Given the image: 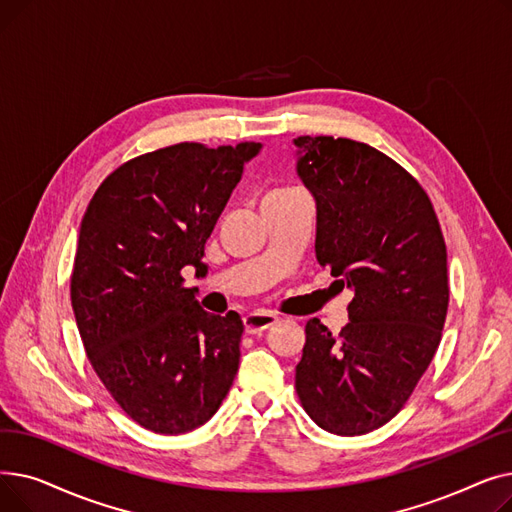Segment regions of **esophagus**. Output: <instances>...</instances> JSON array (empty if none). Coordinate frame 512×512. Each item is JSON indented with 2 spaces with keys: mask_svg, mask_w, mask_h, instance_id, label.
I'll list each match as a JSON object with an SVG mask.
<instances>
[{
  "mask_svg": "<svg viewBox=\"0 0 512 512\" xmlns=\"http://www.w3.org/2000/svg\"><path fill=\"white\" fill-rule=\"evenodd\" d=\"M278 321V315L276 313H270V311H253L249 315H245V328L249 334H257V332H263L270 326H274Z\"/></svg>",
  "mask_w": 512,
  "mask_h": 512,
  "instance_id": "1",
  "label": "esophagus"
}]
</instances>
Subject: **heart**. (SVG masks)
Returning a JSON list of instances; mask_svg holds the SVG:
<instances>
[{"mask_svg":"<svg viewBox=\"0 0 512 512\" xmlns=\"http://www.w3.org/2000/svg\"><path fill=\"white\" fill-rule=\"evenodd\" d=\"M297 191H292V188H276V191H270L265 197H280V195H292Z\"/></svg>","mask_w":512,"mask_h":512,"instance_id":"b5f03b06","label":"heart"}]
</instances>
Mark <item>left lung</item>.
I'll return each mask as SVG.
<instances>
[{
    "label": "left lung",
    "instance_id": "obj_1",
    "mask_svg": "<svg viewBox=\"0 0 512 512\" xmlns=\"http://www.w3.org/2000/svg\"><path fill=\"white\" fill-rule=\"evenodd\" d=\"M297 174L317 203L315 257L348 288V324L305 326L294 388L330 434L361 436L409 400L442 338L446 242L421 184L365 143L299 137Z\"/></svg>",
    "mask_w": 512,
    "mask_h": 512
}]
</instances>
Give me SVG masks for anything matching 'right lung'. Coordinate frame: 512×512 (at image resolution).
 Returning <instances> with one entry per match:
<instances>
[{"mask_svg":"<svg viewBox=\"0 0 512 512\" xmlns=\"http://www.w3.org/2000/svg\"><path fill=\"white\" fill-rule=\"evenodd\" d=\"M261 143H178L107 176L80 222L70 299L87 357L122 411L155 434L209 421L226 398L245 326L201 309L182 270L205 276V242Z\"/></svg>","mask_w":512,"mask_h":512,"instance_id":"obj_1","label":"right lung"}]
</instances>
